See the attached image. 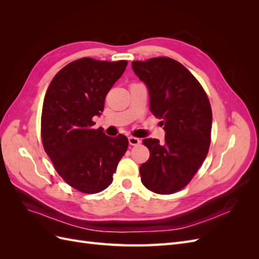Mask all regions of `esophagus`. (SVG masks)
Wrapping results in <instances>:
<instances>
[{"label": "esophagus", "instance_id": "34e87169", "mask_svg": "<svg viewBox=\"0 0 259 259\" xmlns=\"http://www.w3.org/2000/svg\"><path fill=\"white\" fill-rule=\"evenodd\" d=\"M128 143H130V145H132V146H137V145L140 144V139H138V138H136V137L130 136V137H128Z\"/></svg>", "mask_w": 259, "mask_h": 259}]
</instances>
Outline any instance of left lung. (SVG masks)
Masks as SVG:
<instances>
[{
    "instance_id": "obj_1",
    "label": "left lung",
    "mask_w": 259,
    "mask_h": 259,
    "mask_svg": "<svg viewBox=\"0 0 259 259\" xmlns=\"http://www.w3.org/2000/svg\"><path fill=\"white\" fill-rule=\"evenodd\" d=\"M132 68L147 86L150 111L165 132L164 143L143 140L150 158L139 167L142 183L155 193H174L190 182L208 152V98L189 70L171 58L133 61Z\"/></svg>"
}]
</instances>
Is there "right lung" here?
Wrapping results in <instances>:
<instances>
[{"label": "right lung", "mask_w": 259, "mask_h": 259, "mask_svg": "<svg viewBox=\"0 0 259 259\" xmlns=\"http://www.w3.org/2000/svg\"><path fill=\"white\" fill-rule=\"evenodd\" d=\"M126 66V60L77 59L62 68L46 91L41 119L45 152L61 178L81 192L105 190L127 150L126 136L112 138L92 127Z\"/></svg>", "instance_id": "right-lung-1"}]
</instances>
